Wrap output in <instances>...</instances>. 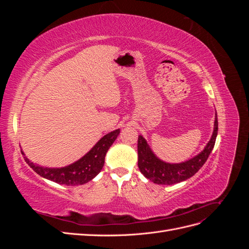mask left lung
Segmentation results:
<instances>
[{
    "label": "left lung",
    "mask_w": 249,
    "mask_h": 249,
    "mask_svg": "<svg viewBox=\"0 0 249 249\" xmlns=\"http://www.w3.org/2000/svg\"><path fill=\"white\" fill-rule=\"evenodd\" d=\"M218 132L217 114L214 131L210 141L201 153L186 162L170 164L156 157L141 135L138 137V167L140 172L149 180L158 185H173L193 177L206 163L215 145Z\"/></svg>",
    "instance_id": "obj_1"
}]
</instances>
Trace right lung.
I'll return each mask as SVG.
<instances>
[{"label":"right lung","instance_id":"obj_1","mask_svg":"<svg viewBox=\"0 0 249 249\" xmlns=\"http://www.w3.org/2000/svg\"><path fill=\"white\" fill-rule=\"evenodd\" d=\"M120 131L118 129L105 135L80 160L69 165V166L61 168H49L40 166V165L30 161L22 152L21 154L25 156L24 159L29 166L40 177L53 180V182L60 185H83L88 183L89 180H91L101 172L108 149L113 144V142L115 141Z\"/></svg>","mask_w":249,"mask_h":249}]
</instances>
